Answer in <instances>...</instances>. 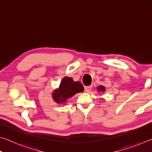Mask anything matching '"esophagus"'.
<instances>
[{
	"label": "esophagus",
	"instance_id": "1",
	"mask_svg": "<svg viewBox=\"0 0 152 152\" xmlns=\"http://www.w3.org/2000/svg\"><path fill=\"white\" fill-rule=\"evenodd\" d=\"M92 86H84V90H85V91L88 92L91 91L92 89Z\"/></svg>",
	"mask_w": 152,
	"mask_h": 152
}]
</instances>
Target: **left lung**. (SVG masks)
Masks as SVG:
<instances>
[{"label": "left lung", "mask_w": 152, "mask_h": 152, "mask_svg": "<svg viewBox=\"0 0 152 152\" xmlns=\"http://www.w3.org/2000/svg\"><path fill=\"white\" fill-rule=\"evenodd\" d=\"M97 90H98V91H99V92H101V91L104 92L105 91V87L103 86H98L97 87Z\"/></svg>", "instance_id": "left-lung-1"}]
</instances>
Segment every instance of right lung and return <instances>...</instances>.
I'll list each match as a JSON object with an SVG mask.
<instances>
[{"label": "right lung", "mask_w": 152, "mask_h": 152, "mask_svg": "<svg viewBox=\"0 0 152 152\" xmlns=\"http://www.w3.org/2000/svg\"><path fill=\"white\" fill-rule=\"evenodd\" d=\"M83 91L84 87L80 82H74L72 78L66 76L61 80L59 88L53 92L52 98L57 103H64L69 98Z\"/></svg>", "instance_id": "right-lung-1"}]
</instances>
